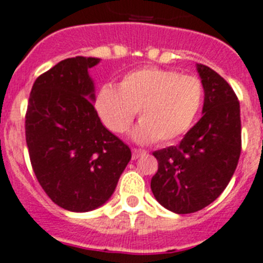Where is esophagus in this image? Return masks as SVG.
<instances>
[{
	"mask_svg": "<svg viewBox=\"0 0 263 263\" xmlns=\"http://www.w3.org/2000/svg\"><path fill=\"white\" fill-rule=\"evenodd\" d=\"M143 154H145V152L141 151V149H136V148L132 149V159L139 158V157L143 156Z\"/></svg>",
	"mask_w": 263,
	"mask_h": 263,
	"instance_id": "1",
	"label": "esophagus"
}]
</instances>
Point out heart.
<instances>
[{
    "label": "heart",
    "mask_w": 263,
    "mask_h": 263,
    "mask_svg": "<svg viewBox=\"0 0 263 263\" xmlns=\"http://www.w3.org/2000/svg\"><path fill=\"white\" fill-rule=\"evenodd\" d=\"M203 84L197 76L143 67L120 78L118 87L104 84L95 97V110L112 134H123L139 110L132 131L139 143L167 144L180 139L195 123L203 104Z\"/></svg>",
    "instance_id": "b5f03b06"
}]
</instances>
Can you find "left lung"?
Here are the masks:
<instances>
[{
    "mask_svg": "<svg viewBox=\"0 0 263 263\" xmlns=\"http://www.w3.org/2000/svg\"><path fill=\"white\" fill-rule=\"evenodd\" d=\"M203 84L202 117L178 146L156 151L158 171L151 188L170 212L190 214L217 200L226 190L241 152L240 104L219 73L197 65Z\"/></svg>",
    "mask_w": 263,
    "mask_h": 263,
    "instance_id": "obj_1",
    "label": "left lung"
}]
</instances>
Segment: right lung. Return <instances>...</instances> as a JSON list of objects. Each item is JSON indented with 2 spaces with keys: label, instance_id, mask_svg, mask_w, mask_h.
Segmentation results:
<instances>
[{
  "label": "right lung",
  "instance_id": "obj_1",
  "mask_svg": "<svg viewBox=\"0 0 263 263\" xmlns=\"http://www.w3.org/2000/svg\"><path fill=\"white\" fill-rule=\"evenodd\" d=\"M100 58L75 57L40 75L26 114L32 168L50 200L85 213L104 205L131 159L128 145L112 135L95 110L90 67Z\"/></svg>",
  "mask_w": 263,
  "mask_h": 263
}]
</instances>
